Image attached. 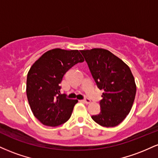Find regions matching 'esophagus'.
<instances>
[{
    "label": "esophagus",
    "instance_id": "obj_1",
    "mask_svg": "<svg viewBox=\"0 0 158 158\" xmlns=\"http://www.w3.org/2000/svg\"><path fill=\"white\" fill-rule=\"evenodd\" d=\"M81 101H82L84 103H85V104H89V103H90V100L89 99H85Z\"/></svg>",
    "mask_w": 158,
    "mask_h": 158
}]
</instances>
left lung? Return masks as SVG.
Wrapping results in <instances>:
<instances>
[{
    "mask_svg": "<svg viewBox=\"0 0 158 158\" xmlns=\"http://www.w3.org/2000/svg\"><path fill=\"white\" fill-rule=\"evenodd\" d=\"M98 88L103 90L100 113L92 116L103 127L118 126L129 114L136 95V84L129 67L102 48L81 50Z\"/></svg>",
    "mask_w": 158,
    "mask_h": 158,
    "instance_id": "obj_1",
    "label": "left lung"
}]
</instances>
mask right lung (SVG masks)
Instances as JSON below:
<instances>
[{
  "label": "right lung",
  "mask_w": 158,
  "mask_h": 158,
  "mask_svg": "<svg viewBox=\"0 0 158 158\" xmlns=\"http://www.w3.org/2000/svg\"><path fill=\"white\" fill-rule=\"evenodd\" d=\"M83 61L79 50L56 48L44 52L32 65L27 78V99L43 125L59 126L70 119L78 100L61 94L60 83L69 69Z\"/></svg>",
  "instance_id": "1"
}]
</instances>
